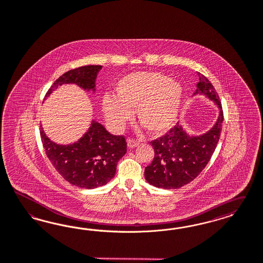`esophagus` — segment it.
<instances>
[{"label": "esophagus", "mask_w": 263, "mask_h": 263, "mask_svg": "<svg viewBox=\"0 0 263 263\" xmlns=\"http://www.w3.org/2000/svg\"><path fill=\"white\" fill-rule=\"evenodd\" d=\"M127 145L130 148H134V147H137L139 145V142L135 139H128L127 140Z\"/></svg>", "instance_id": "obj_1"}]
</instances>
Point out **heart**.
I'll return each mask as SVG.
<instances>
[{
  "label": "heart",
  "mask_w": 263,
  "mask_h": 263,
  "mask_svg": "<svg viewBox=\"0 0 263 263\" xmlns=\"http://www.w3.org/2000/svg\"><path fill=\"white\" fill-rule=\"evenodd\" d=\"M116 98L106 95L102 106L115 127L124 125L136 109L138 122L154 136L163 135L175 124L182 98L180 83L158 72H137L120 79Z\"/></svg>",
  "instance_id": "1"
}]
</instances>
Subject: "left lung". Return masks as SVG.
Listing matches in <instances>:
<instances>
[{
  "label": "left lung",
  "mask_w": 263,
  "mask_h": 263,
  "mask_svg": "<svg viewBox=\"0 0 263 263\" xmlns=\"http://www.w3.org/2000/svg\"><path fill=\"white\" fill-rule=\"evenodd\" d=\"M196 87L194 94L205 95L219 108L217 122L201 136L189 135L177 123L165 135L151 142L154 158L145 167V178L154 186L175 190L190 183L206 167L217 147L223 121L220 100L213 84L201 73Z\"/></svg>",
  "instance_id": "obj_1"
}]
</instances>
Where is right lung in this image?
<instances>
[{
	"instance_id": "1",
	"label": "right lung",
	"mask_w": 263,
	"mask_h": 263,
	"mask_svg": "<svg viewBox=\"0 0 263 263\" xmlns=\"http://www.w3.org/2000/svg\"><path fill=\"white\" fill-rule=\"evenodd\" d=\"M102 69L100 65L82 66L59 77L46 92V97L64 83H76L83 89L95 90V80ZM46 156L56 171L72 185L96 189L109 182L117 171L118 160L126 154L124 136L109 134L99 122L92 121L88 131L72 145H57L40 128Z\"/></svg>"
}]
</instances>
